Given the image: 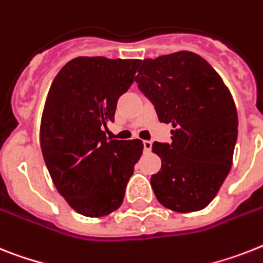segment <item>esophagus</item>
I'll return each mask as SVG.
<instances>
[{"label": "esophagus", "mask_w": 263, "mask_h": 263, "mask_svg": "<svg viewBox=\"0 0 263 263\" xmlns=\"http://www.w3.org/2000/svg\"><path fill=\"white\" fill-rule=\"evenodd\" d=\"M143 147L146 151H151V147H153V142L151 140H144L143 142Z\"/></svg>", "instance_id": "esophagus-1"}]
</instances>
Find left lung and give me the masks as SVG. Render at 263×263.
I'll list each match as a JSON object with an SVG mask.
<instances>
[{
  "label": "left lung",
  "instance_id": "1",
  "mask_svg": "<svg viewBox=\"0 0 263 263\" xmlns=\"http://www.w3.org/2000/svg\"><path fill=\"white\" fill-rule=\"evenodd\" d=\"M135 81L172 143H153L162 161L151 176L158 201L176 212L205 208L231 170L238 138L235 102L220 76L200 55L180 51L140 61Z\"/></svg>",
  "mask_w": 263,
  "mask_h": 263
}]
</instances>
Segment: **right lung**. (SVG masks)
Here are the masks:
<instances>
[{"instance_id": "right-lung-1", "label": "right lung", "mask_w": 263, "mask_h": 263, "mask_svg": "<svg viewBox=\"0 0 263 263\" xmlns=\"http://www.w3.org/2000/svg\"><path fill=\"white\" fill-rule=\"evenodd\" d=\"M138 65L136 59L76 58L47 96L40 125L44 162L58 192L83 216H106L121 205L142 155V140H109L104 131Z\"/></svg>"}]
</instances>
